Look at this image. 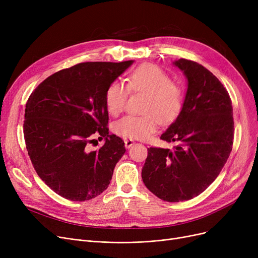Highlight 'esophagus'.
Wrapping results in <instances>:
<instances>
[{"label": "esophagus", "instance_id": "esophagus-1", "mask_svg": "<svg viewBox=\"0 0 258 258\" xmlns=\"http://www.w3.org/2000/svg\"><path fill=\"white\" fill-rule=\"evenodd\" d=\"M124 143H125V147H126V148H130V147H132V146L135 144V141L132 140V139H125V140H124Z\"/></svg>", "mask_w": 258, "mask_h": 258}]
</instances>
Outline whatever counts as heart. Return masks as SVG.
Returning a JSON list of instances; mask_svg holds the SVG:
<instances>
[{
	"instance_id": "b5f03b06",
	"label": "heart",
	"mask_w": 258,
	"mask_h": 258,
	"mask_svg": "<svg viewBox=\"0 0 258 258\" xmlns=\"http://www.w3.org/2000/svg\"><path fill=\"white\" fill-rule=\"evenodd\" d=\"M128 90L145 94L140 116H125L113 126L115 134L130 139H146L159 125L169 124L180 115L184 95L181 87L170 80L160 67L145 63L135 69L127 77V87L114 81L105 92V106L108 114L118 116L123 112Z\"/></svg>"
}]
</instances>
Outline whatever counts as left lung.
Returning <instances> with one entry per match:
<instances>
[{
  "label": "left lung",
  "instance_id": "1",
  "mask_svg": "<svg viewBox=\"0 0 258 258\" xmlns=\"http://www.w3.org/2000/svg\"><path fill=\"white\" fill-rule=\"evenodd\" d=\"M173 66L187 79L180 115L161 135L177 142L169 148H147L144 185L159 199L183 202L201 195L216 179L232 151L233 108L221 81L202 64L178 59Z\"/></svg>",
  "mask_w": 258,
  "mask_h": 258
}]
</instances>
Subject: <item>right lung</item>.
Here are the masks:
<instances>
[{
  "mask_svg": "<svg viewBox=\"0 0 258 258\" xmlns=\"http://www.w3.org/2000/svg\"><path fill=\"white\" fill-rule=\"evenodd\" d=\"M81 62L46 78L26 103L24 137L33 167L60 197L84 202L107 188L124 142L108 134L105 92L133 64ZM105 139L97 151L87 144Z\"/></svg>",
  "mask_w": 258,
  "mask_h": 258,
  "instance_id": "add662e5",
  "label": "right lung"
}]
</instances>
